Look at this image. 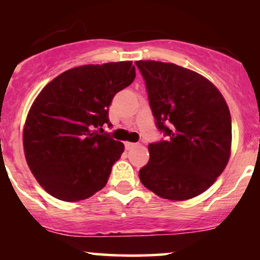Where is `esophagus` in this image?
Here are the masks:
<instances>
[{"label":"esophagus","mask_w":260,"mask_h":260,"mask_svg":"<svg viewBox=\"0 0 260 260\" xmlns=\"http://www.w3.org/2000/svg\"><path fill=\"white\" fill-rule=\"evenodd\" d=\"M124 145H126V149H127V150H129V149H133L134 147H137V145H138V144H137V143L126 142V144H124Z\"/></svg>","instance_id":"34e87169"}]
</instances>
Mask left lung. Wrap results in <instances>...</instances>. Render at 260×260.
<instances>
[{
  "mask_svg": "<svg viewBox=\"0 0 260 260\" xmlns=\"http://www.w3.org/2000/svg\"><path fill=\"white\" fill-rule=\"evenodd\" d=\"M156 126L168 139L149 144L140 182L170 201L202 194L222 174L231 155V115L210 80L175 63L137 61Z\"/></svg>",
  "mask_w": 260,
  "mask_h": 260,
  "instance_id": "1",
  "label": "left lung"
}]
</instances>
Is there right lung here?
<instances>
[{
    "mask_svg": "<svg viewBox=\"0 0 260 260\" xmlns=\"http://www.w3.org/2000/svg\"><path fill=\"white\" fill-rule=\"evenodd\" d=\"M136 78L132 61L84 64L52 79L39 92L23 128L31 174L59 201L78 202L105 187L123 143L99 134L113 96Z\"/></svg>",
    "mask_w": 260,
    "mask_h": 260,
    "instance_id": "right-lung-1",
    "label": "right lung"
}]
</instances>
